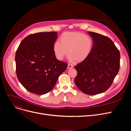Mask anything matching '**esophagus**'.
Segmentation results:
<instances>
[{
    "mask_svg": "<svg viewBox=\"0 0 131 131\" xmlns=\"http://www.w3.org/2000/svg\"><path fill=\"white\" fill-rule=\"evenodd\" d=\"M73 68V66L72 65L68 64L67 66V69H71V68Z\"/></svg>",
    "mask_w": 131,
    "mask_h": 131,
    "instance_id": "esophagus-1",
    "label": "esophagus"
}]
</instances>
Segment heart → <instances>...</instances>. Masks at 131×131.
I'll list each match as a JSON object with an SVG mask.
<instances>
[{"label":"heart","instance_id":"obj_1","mask_svg":"<svg viewBox=\"0 0 131 131\" xmlns=\"http://www.w3.org/2000/svg\"><path fill=\"white\" fill-rule=\"evenodd\" d=\"M54 42L52 49L56 58L63 60L67 55L71 62L82 63L91 54L93 47L92 38L79 32H66Z\"/></svg>","mask_w":131,"mask_h":131}]
</instances>
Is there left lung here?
Segmentation results:
<instances>
[{"label": "left lung", "instance_id": "8db88e82", "mask_svg": "<svg viewBox=\"0 0 131 131\" xmlns=\"http://www.w3.org/2000/svg\"><path fill=\"white\" fill-rule=\"evenodd\" d=\"M93 42L88 59L75 66L78 72L75 83L85 94H97L111 86L118 74L120 52L111 39L101 34L88 32Z\"/></svg>", "mask_w": 131, "mask_h": 131}]
</instances>
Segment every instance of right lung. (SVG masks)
Masks as SVG:
<instances>
[{
    "instance_id": "1",
    "label": "right lung",
    "mask_w": 131,
    "mask_h": 131,
    "mask_svg": "<svg viewBox=\"0 0 131 131\" xmlns=\"http://www.w3.org/2000/svg\"><path fill=\"white\" fill-rule=\"evenodd\" d=\"M58 37L56 32H40L25 37L15 55L17 77L29 92L44 94L50 92L67 64L58 60L52 46Z\"/></svg>"
}]
</instances>
